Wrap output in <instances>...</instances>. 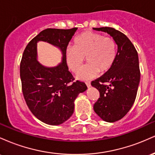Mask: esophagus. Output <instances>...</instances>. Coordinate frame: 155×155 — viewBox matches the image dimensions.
Segmentation results:
<instances>
[{
    "label": "esophagus",
    "mask_w": 155,
    "mask_h": 155,
    "mask_svg": "<svg viewBox=\"0 0 155 155\" xmlns=\"http://www.w3.org/2000/svg\"><path fill=\"white\" fill-rule=\"evenodd\" d=\"M85 84H86V85H87V87H90L91 86V84H90V81H86V82H85Z\"/></svg>",
    "instance_id": "esophagus-1"
}]
</instances>
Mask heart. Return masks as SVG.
<instances>
[{"instance_id":"1","label":"heart","mask_w":155,"mask_h":155,"mask_svg":"<svg viewBox=\"0 0 155 155\" xmlns=\"http://www.w3.org/2000/svg\"><path fill=\"white\" fill-rule=\"evenodd\" d=\"M117 44L114 39L92 31H87L76 37L74 47H68L65 51L68 66L74 73L82 68L84 58L88 64L77 75V78L87 80L95 77L97 73L106 74L115 63Z\"/></svg>"}]
</instances>
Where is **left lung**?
<instances>
[{
  "label": "left lung",
  "instance_id": "left-lung-1",
  "mask_svg": "<svg viewBox=\"0 0 155 155\" xmlns=\"http://www.w3.org/2000/svg\"><path fill=\"white\" fill-rule=\"evenodd\" d=\"M93 29L108 33L118 46L111 70L91 82L100 92L94 111L103 120L114 122L127 114L136 100L140 76L138 52L122 32L109 27Z\"/></svg>",
  "mask_w": 155,
  "mask_h": 155
}]
</instances>
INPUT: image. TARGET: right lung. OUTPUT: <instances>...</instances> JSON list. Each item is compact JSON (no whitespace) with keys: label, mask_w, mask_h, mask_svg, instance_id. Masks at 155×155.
Returning a JSON list of instances; mask_svg holds the SVG:
<instances>
[{"label":"right lung","mask_w":155,"mask_h":155,"mask_svg":"<svg viewBox=\"0 0 155 155\" xmlns=\"http://www.w3.org/2000/svg\"><path fill=\"white\" fill-rule=\"evenodd\" d=\"M77 30L47 28L28 44L20 62L22 90L27 106L34 116L44 123L58 125L74 113V101L87 89L83 81L75 79L68 71L65 51ZM47 41L59 47L63 61L58 67L47 68L37 60V42Z\"/></svg>","instance_id":"obj_1"}]
</instances>
